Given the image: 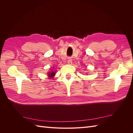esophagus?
Returning a JSON list of instances; mask_svg holds the SVG:
<instances>
[{"label": "esophagus", "mask_w": 133, "mask_h": 133, "mask_svg": "<svg viewBox=\"0 0 133 133\" xmlns=\"http://www.w3.org/2000/svg\"><path fill=\"white\" fill-rule=\"evenodd\" d=\"M68 63L71 65V64H72V60L71 59H69L68 60Z\"/></svg>", "instance_id": "34e87169"}]
</instances>
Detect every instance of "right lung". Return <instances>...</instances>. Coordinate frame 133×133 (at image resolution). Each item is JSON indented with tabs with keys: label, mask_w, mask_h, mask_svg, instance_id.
Masks as SVG:
<instances>
[{
	"label": "right lung",
	"mask_w": 133,
	"mask_h": 133,
	"mask_svg": "<svg viewBox=\"0 0 133 133\" xmlns=\"http://www.w3.org/2000/svg\"><path fill=\"white\" fill-rule=\"evenodd\" d=\"M48 74H49V75H48V76H49V77H50V78L53 77V76L55 75V73L53 71H52V72H51V73H49Z\"/></svg>",
	"instance_id": "add662e5"
}]
</instances>
